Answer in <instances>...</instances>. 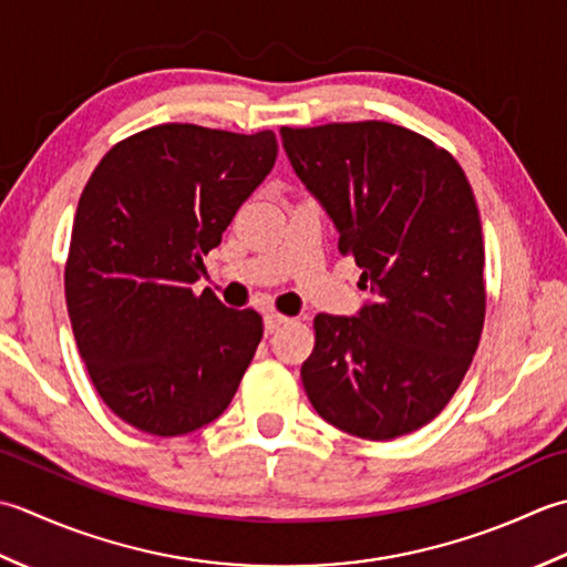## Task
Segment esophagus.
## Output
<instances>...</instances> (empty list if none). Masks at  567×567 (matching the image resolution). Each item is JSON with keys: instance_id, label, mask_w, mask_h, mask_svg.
<instances>
[{"instance_id": "1", "label": "esophagus", "mask_w": 567, "mask_h": 567, "mask_svg": "<svg viewBox=\"0 0 567 567\" xmlns=\"http://www.w3.org/2000/svg\"><path fill=\"white\" fill-rule=\"evenodd\" d=\"M286 322H288V318H284L279 313H267V316H264V330H267V334H271V332L279 330L281 326H286Z\"/></svg>"}]
</instances>
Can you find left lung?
I'll list each match as a JSON object with an SVG mask.
<instances>
[{"label":"left lung","mask_w":567,"mask_h":567,"mask_svg":"<svg viewBox=\"0 0 567 567\" xmlns=\"http://www.w3.org/2000/svg\"><path fill=\"white\" fill-rule=\"evenodd\" d=\"M296 176L338 229L372 300L313 320L303 389L334 429L367 441L419 431L441 413L477 352L484 241L457 161L389 122L281 126Z\"/></svg>","instance_id":"left-lung-1"}]
</instances>
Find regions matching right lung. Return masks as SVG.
Masks as SVG:
<instances>
[{
  "instance_id": "obj_1",
  "label": "right lung",
  "mask_w": 567,
  "mask_h": 567,
  "mask_svg": "<svg viewBox=\"0 0 567 567\" xmlns=\"http://www.w3.org/2000/svg\"><path fill=\"white\" fill-rule=\"evenodd\" d=\"M276 154L269 130L161 124L112 146L92 171L73 223L65 303L92 384L134 429L186 435L233 401L261 316L193 284Z\"/></svg>"
}]
</instances>
